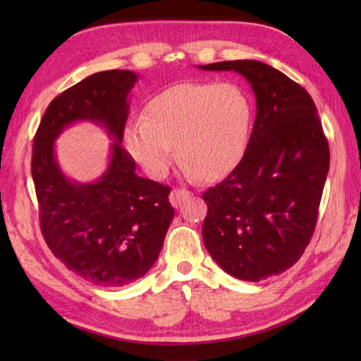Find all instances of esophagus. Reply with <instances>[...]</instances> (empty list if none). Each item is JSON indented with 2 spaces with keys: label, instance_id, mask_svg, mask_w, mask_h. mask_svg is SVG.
<instances>
[{
  "label": "esophagus",
  "instance_id": "34e87169",
  "mask_svg": "<svg viewBox=\"0 0 361 361\" xmlns=\"http://www.w3.org/2000/svg\"><path fill=\"white\" fill-rule=\"evenodd\" d=\"M190 195L189 190H185V189H173L171 195H169V200H171L172 206H175V208H178V206L185 202V198H188Z\"/></svg>",
  "mask_w": 361,
  "mask_h": 361
}]
</instances>
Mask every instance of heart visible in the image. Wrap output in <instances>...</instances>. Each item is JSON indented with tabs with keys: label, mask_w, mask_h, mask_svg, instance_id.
Listing matches in <instances>:
<instances>
[{
	"label": "heart",
	"mask_w": 361,
	"mask_h": 361,
	"mask_svg": "<svg viewBox=\"0 0 361 361\" xmlns=\"http://www.w3.org/2000/svg\"><path fill=\"white\" fill-rule=\"evenodd\" d=\"M252 122L251 99L233 82H185L145 105V118L130 121L124 145L144 172L163 178L176 153L188 176L221 180L240 164Z\"/></svg>",
	"instance_id": "heart-1"
}]
</instances>
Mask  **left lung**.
Instances as JSON below:
<instances>
[{
    "label": "left lung",
    "instance_id": "1",
    "mask_svg": "<svg viewBox=\"0 0 361 361\" xmlns=\"http://www.w3.org/2000/svg\"><path fill=\"white\" fill-rule=\"evenodd\" d=\"M243 75L256 97L245 155L226 178L203 194V242L237 279L257 282L298 262L315 231L329 172V144L310 94L257 60L198 65Z\"/></svg>",
    "mask_w": 361,
    "mask_h": 361
}]
</instances>
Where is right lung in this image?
Returning a JSON list of instances; mask_svg holds the SVG:
<instances>
[{
	"mask_svg": "<svg viewBox=\"0 0 361 361\" xmlns=\"http://www.w3.org/2000/svg\"><path fill=\"white\" fill-rule=\"evenodd\" d=\"M136 82L137 74L127 70L88 75L54 99L34 137L32 180L44 240L68 270L101 287L142 278L175 214L171 188L136 175L121 144ZM75 121L101 125L114 140L109 164L94 182L70 179L56 159V137Z\"/></svg>",
	"mask_w": 361,
	"mask_h": 361,
	"instance_id": "obj_1",
	"label": "right lung"
}]
</instances>
